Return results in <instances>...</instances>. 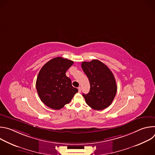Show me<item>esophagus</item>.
Here are the masks:
<instances>
[{
  "mask_svg": "<svg viewBox=\"0 0 155 155\" xmlns=\"http://www.w3.org/2000/svg\"><path fill=\"white\" fill-rule=\"evenodd\" d=\"M78 92H79V93H81V87H79L78 88Z\"/></svg>",
  "mask_w": 155,
  "mask_h": 155,
  "instance_id": "esophagus-1",
  "label": "esophagus"
}]
</instances>
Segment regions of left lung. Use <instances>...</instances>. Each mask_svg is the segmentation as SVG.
I'll list each match as a JSON object with an SVG mask.
<instances>
[{
    "label": "left lung",
    "mask_w": 155,
    "mask_h": 155,
    "mask_svg": "<svg viewBox=\"0 0 155 155\" xmlns=\"http://www.w3.org/2000/svg\"><path fill=\"white\" fill-rule=\"evenodd\" d=\"M81 68L90 83V92L83 94L86 103L94 110H102L110 105L117 91L112 71L97 59L82 62Z\"/></svg>",
    "instance_id": "left-lung-1"
}]
</instances>
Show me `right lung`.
<instances>
[{
	"instance_id": "obj_1",
	"label": "right lung",
	"mask_w": 155,
	"mask_h": 155,
	"mask_svg": "<svg viewBox=\"0 0 155 155\" xmlns=\"http://www.w3.org/2000/svg\"><path fill=\"white\" fill-rule=\"evenodd\" d=\"M74 61L62 57L54 58L40 69L36 81V88L40 100L47 107L59 110L69 104L78 89L72 86L65 73Z\"/></svg>"
}]
</instances>
